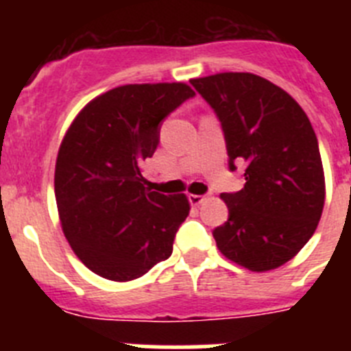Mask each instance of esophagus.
I'll return each instance as SVG.
<instances>
[{
  "label": "esophagus",
  "instance_id": "34e87169",
  "mask_svg": "<svg viewBox=\"0 0 351 351\" xmlns=\"http://www.w3.org/2000/svg\"><path fill=\"white\" fill-rule=\"evenodd\" d=\"M204 200H207V197H204V195H190V202L193 204V206H200Z\"/></svg>",
  "mask_w": 351,
  "mask_h": 351
}]
</instances>
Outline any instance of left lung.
<instances>
[{"mask_svg":"<svg viewBox=\"0 0 351 351\" xmlns=\"http://www.w3.org/2000/svg\"><path fill=\"white\" fill-rule=\"evenodd\" d=\"M190 82L221 121L230 170L244 167L243 190L221 193L228 219L213 232L218 250L253 272L281 267L311 239L324 210L315 130L285 89L255 73Z\"/></svg>","mask_w":351,"mask_h":351,"instance_id":"1","label":"left lung"}]
</instances>
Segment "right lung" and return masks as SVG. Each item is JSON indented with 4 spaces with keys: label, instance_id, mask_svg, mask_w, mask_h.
Segmentation results:
<instances>
[{
    "label": "right lung",
    "instance_id": "add662e5",
    "mask_svg": "<svg viewBox=\"0 0 351 351\" xmlns=\"http://www.w3.org/2000/svg\"><path fill=\"white\" fill-rule=\"evenodd\" d=\"M193 95L184 82L126 84L96 96L64 133L54 173L61 228L105 280H137L172 255L190 202L151 191L141 165L160 144L161 121Z\"/></svg>",
    "mask_w": 351,
    "mask_h": 351
}]
</instances>
